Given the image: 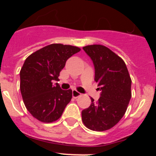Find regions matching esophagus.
<instances>
[{
    "label": "esophagus",
    "instance_id": "34e87169",
    "mask_svg": "<svg viewBox=\"0 0 156 156\" xmlns=\"http://www.w3.org/2000/svg\"><path fill=\"white\" fill-rule=\"evenodd\" d=\"M80 95H81V94L80 93V92L77 91V90H73V97L74 98H77L80 97Z\"/></svg>",
    "mask_w": 156,
    "mask_h": 156
}]
</instances>
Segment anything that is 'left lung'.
<instances>
[{"label":"left lung","mask_w":156,"mask_h":156,"mask_svg":"<svg viewBox=\"0 0 156 156\" xmlns=\"http://www.w3.org/2000/svg\"><path fill=\"white\" fill-rule=\"evenodd\" d=\"M94 66V80L101 94L97 102L82 111V121L88 129L104 131L113 127L124 115L131 98V79L120 57L100 44L83 48Z\"/></svg>","instance_id":"obj_1"}]
</instances>
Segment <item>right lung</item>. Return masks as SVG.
Listing matches in <instances>:
<instances>
[{"label":"right lung","mask_w":156,"mask_h":156,"mask_svg":"<svg viewBox=\"0 0 156 156\" xmlns=\"http://www.w3.org/2000/svg\"><path fill=\"white\" fill-rule=\"evenodd\" d=\"M80 48L52 44L31 54L20 71V90L23 101L34 118L43 122L58 119L73 96L71 89L62 90L58 83L66 61Z\"/></svg>","instance_id":"1"}]
</instances>
